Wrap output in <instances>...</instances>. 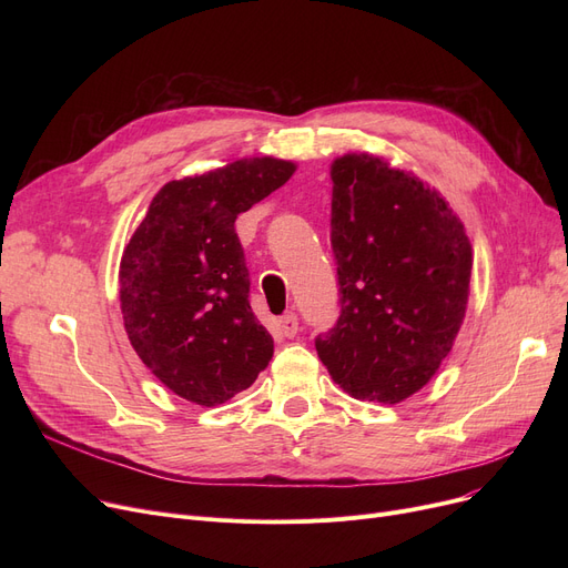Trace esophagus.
Listing matches in <instances>:
<instances>
[{
	"label": "esophagus",
	"instance_id": "1",
	"mask_svg": "<svg viewBox=\"0 0 568 568\" xmlns=\"http://www.w3.org/2000/svg\"><path fill=\"white\" fill-rule=\"evenodd\" d=\"M278 329L285 338H294L296 334H300V317H296V313H285L281 320H278Z\"/></svg>",
	"mask_w": 568,
	"mask_h": 568
}]
</instances>
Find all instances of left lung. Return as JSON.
I'll return each mask as SVG.
<instances>
[{
    "mask_svg": "<svg viewBox=\"0 0 568 568\" xmlns=\"http://www.w3.org/2000/svg\"><path fill=\"white\" fill-rule=\"evenodd\" d=\"M332 182L341 315L315 349L349 396L396 405L454 347L469 296V239L435 189L377 156L336 159Z\"/></svg>",
    "mask_w": 568,
    "mask_h": 568,
    "instance_id": "8db88e82",
    "label": "left lung"
}]
</instances>
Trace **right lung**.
I'll list each match as a JSON object with an SVG mask.
<instances>
[{"instance_id": "right-lung-1", "label": "right lung", "mask_w": 568, "mask_h": 568, "mask_svg": "<svg viewBox=\"0 0 568 568\" xmlns=\"http://www.w3.org/2000/svg\"><path fill=\"white\" fill-rule=\"evenodd\" d=\"M294 170L262 156L168 182L124 248L119 302L129 341L170 392L195 405L248 389L272 359L234 221Z\"/></svg>"}]
</instances>
